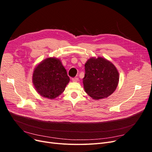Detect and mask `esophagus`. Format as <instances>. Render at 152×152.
Instances as JSON below:
<instances>
[{"instance_id":"1","label":"esophagus","mask_w":152,"mask_h":152,"mask_svg":"<svg viewBox=\"0 0 152 152\" xmlns=\"http://www.w3.org/2000/svg\"><path fill=\"white\" fill-rule=\"evenodd\" d=\"M72 80L73 82H78V80H79V79H78L77 77H74V78H72Z\"/></svg>"}]
</instances>
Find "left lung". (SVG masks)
<instances>
[{
    "mask_svg": "<svg viewBox=\"0 0 152 152\" xmlns=\"http://www.w3.org/2000/svg\"><path fill=\"white\" fill-rule=\"evenodd\" d=\"M118 81L116 67L106 59L91 58L85 64L84 88L94 99L108 97L115 91Z\"/></svg>",
    "mask_w": 152,
    "mask_h": 152,
    "instance_id": "8db88e82",
    "label": "left lung"
}]
</instances>
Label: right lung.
Listing matches in <instances>:
<instances>
[{
    "mask_svg": "<svg viewBox=\"0 0 152 152\" xmlns=\"http://www.w3.org/2000/svg\"><path fill=\"white\" fill-rule=\"evenodd\" d=\"M32 80L41 96L53 99L65 91L70 78L59 59L48 58L35 68Z\"/></svg>",
    "mask_w": 152,
    "mask_h": 152,
    "instance_id": "add662e5",
    "label": "right lung"
}]
</instances>
